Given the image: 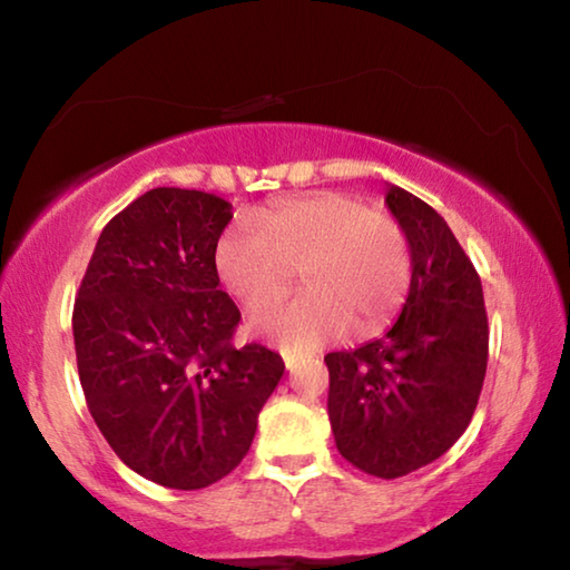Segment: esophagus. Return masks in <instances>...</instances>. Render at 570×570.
Wrapping results in <instances>:
<instances>
[{
    "label": "esophagus",
    "instance_id": "34e87169",
    "mask_svg": "<svg viewBox=\"0 0 570 570\" xmlns=\"http://www.w3.org/2000/svg\"><path fill=\"white\" fill-rule=\"evenodd\" d=\"M296 356L294 354H284V364H286V370H294V366H296Z\"/></svg>",
    "mask_w": 570,
    "mask_h": 570
}]
</instances>
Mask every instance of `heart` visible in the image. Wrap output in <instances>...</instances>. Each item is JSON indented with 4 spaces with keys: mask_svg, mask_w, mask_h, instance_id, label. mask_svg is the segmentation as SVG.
Here are the masks:
<instances>
[{
    "mask_svg": "<svg viewBox=\"0 0 570 570\" xmlns=\"http://www.w3.org/2000/svg\"><path fill=\"white\" fill-rule=\"evenodd\" d=\"M214 266L246 306L283 293L302 271L307 294L258 306L248 330L288 354H306L350 330H382L410 294L414 256L397 218L346 193H312L228 226Z\"/></svg>",
    "mask_w": 570,
    "mask_h": 570,
    "instance_id": "1",
    "label": "heart"
}]
</instances>
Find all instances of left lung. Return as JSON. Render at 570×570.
I'll list each match as a JSON object with an SVG mask.
<instances>
[{
  "instance_id": "8db88e82",
  "label": "left lung",
  "mask_w": 570,
  "mask_h": 570,
  "mask_svg": "<svg viewBox=\"0 0 570 570\" xmlns=\"http://www.w3.org/2000/svg\"><path fill=\"white\" fill-rule=\"evenodd\" d=\"M387 206L412 240L407 302L387 334L324 362L336 450L366 475L392 480L445 455L468 430L485 380L488 314L445 218L397 186Z\"/></svg>"
}]
</instances>
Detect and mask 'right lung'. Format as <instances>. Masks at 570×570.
Returning a JSON list of instances; mask_svg holds the SVG:
<instances>
[{"label":"right lung","mask_w":570,"mask_h":570,"mask_svg":"<svg viewBox=\"0 0 570 570\" xmlns=\"http://www.w3.org/2000/svg\"><path fill=\"white\" fill-rule=\"evenodd\" d=\"M230 218L214 193H142L102 228L72 308L95 424L125 465L163 488L226 478L284 374L276 352L234 344L240 312L214 266Z\"/></svg>","instance_id":"obj_1"}]
</instances>
